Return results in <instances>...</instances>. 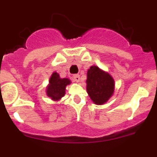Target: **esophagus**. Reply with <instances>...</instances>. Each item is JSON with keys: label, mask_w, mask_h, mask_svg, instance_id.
I'll use <instances>...</instances> for the list:
<instances>
[{"label": "esophagus", "mask_w": 157, "mask_h": 157, "mask_svg": "<svg viewBox=\"0 0 157 157\" xmlns=\"http://www.w3.org/2000/svg\"><path fill=\"white\" fill-rule=\"evenodd\" d=\"M72 78H73V80H74L75 82H78L80 81L79 75H74Z\"/></svg>", "instance_id": "esophagus-1"}]
</instances>
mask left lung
<instances>
[{"mask_svg":"<svg viewBox=\"0 0 157 157\" xmlns=\"http://www.w3.org/2000/svg\"><path fill=\"white\" fill-rule=\"evenodd\" d=\"M113 78L97 66H91L87 71L86 90L96 105H103L114 93Z\"/></svg>","mask_w":157,"mask_h":157,"instance_id":"1","label":"left lung"}]
</instances>
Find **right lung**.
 I'll use <instances>...</instances> for the list:
<instances>
[{
  "instance_id": "right-lung-1",
  "label": "right lung",
  "mask_w": 157,
  "mask_h": 157,
  "mask_svg": "<svg viewBox=\"0 0 157 157\" xmlns=\"http://www.w3.org/2000/svg\"><path fill=\"white\" fill-rule=\"evenodd\" d=\"M71 84L68 78H61L59 74L53 72L49 79V84L47 86L46 94L53 101H59L65 94L66 86Z\"/></svg>"
}]
</instances>
